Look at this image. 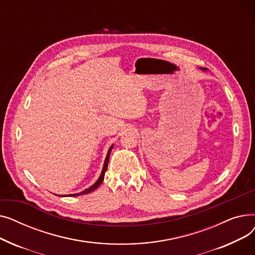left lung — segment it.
<instances>
[{
    "instance_id": "obj_1",
    "label": "left lung",
    "mask_w": 255,
    "mask_h": 255,
    "mask_svg": "<svg viewBox=\"0 0 255 255\" xmlns=\"http://www.w3.org/2000/svg\"><path fill=\"white\" fill-rule=\"evenodd\" d=\"M199 69H200V70H203V71H207V70H208L207 68H202V67H199Z\"/></svg>"
}]
</instances>
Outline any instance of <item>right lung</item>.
I'll return each instance as SVG.
<instances>
[{"label":"right lung","instance_id":"1","mask_svg":"<svg viewBox=\"0 0 255 255\" xmlns=\"http://www.w3.org/2000/svg\"><path fill=\"white\" fill-rule=\"evenodd\" d=\"M114 148V144L111 145V148L109 149V151H107V154H106V157H105V160H104V164H103V168H102V171H101V175L99 177V179L94 183L92 186H90L89 188H87L86 190L79 192V193H75V194H69V195H59V196H78V195H84V194H88L90 192H93L95 189H97L98 187L101 185V183L103 182L104 180V175H105V171L107 169V165H109V160H110V155H111V152Z\"/></svg>","mask_w":255,"mask_h":255}]
</instances>
